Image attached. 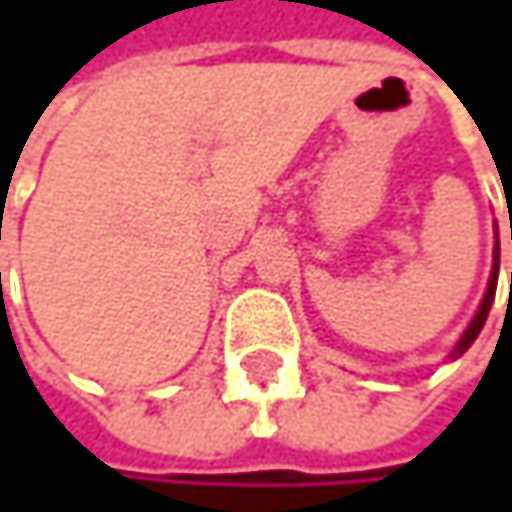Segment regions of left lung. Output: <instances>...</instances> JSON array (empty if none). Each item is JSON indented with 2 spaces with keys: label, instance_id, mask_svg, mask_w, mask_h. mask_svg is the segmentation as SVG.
<instances>
[{
  "label": "left lung",
  "instance_id": "8db88e82",
  "mask_svg": "<svg viewBox=\"0 0 512 512\" xmlns=\"http://www.w3.org/2000/svg\"><path fill=\"white\" fill-rule=\"evenodd\" d=\"M495 284H498V246H495V266H492V275H489V287H486V296H483V302H480V311L474 314V320H471V326L465 329V335L460 338V344L454 347V358L462 356L471 344H474V338L480 335V329H483V323H486V317H489V308H492V299H495ZM510 296H512V272H510Z\"/></svg>",
  "mask_w": 512,
  "mask_h": 512
}]
</instances>
